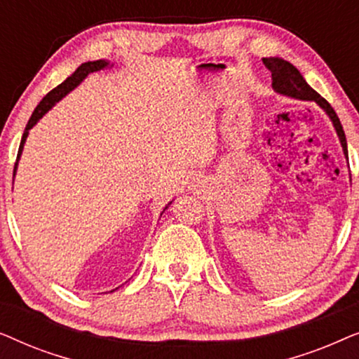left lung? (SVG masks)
Instances as JSON below:
<instances>
[{"label": "left lung", "instance_id": "left-lung-1", "mask_svg": "<svg viewBox=\"0 0 359 359\" xmlns=\"http://www.w3.org/2000/svg\"><path fill=\"white\" fill-rule=\"evenodd\" d=\"M264 67L271 72V78H273V88L281 95H287L296 97V100H306V101H316L322 109H325V112L330 116V119L335 126L337 134L340 137L343 151H345L346 158H348V149H346V137H345V130H343L341 122L338 119L337 112L333 107L330 106L325 97H322L316 90H312L311 86L307 85L306 80H304L301 73L291 63L283 60V58H276V57H269V58H263Z\"/></svg>", "mask_w": 359, "mask_h": 359}]
</instances>
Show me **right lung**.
Instances as JSON below:
<instances>
[{
  "instance_id": "obj_1",
  "label": "right lung",
  "mask_w": 359,
  "mask_h": 359,
  "mask_svg": "<svg viewBox=\"0 0 359 359\" xmlns=\"http://www.w3.org/2000/svg\"><path fill=\"white\" fill-rule=\"evenodd\" d=\"M107 65H109V63L104 62V60H95V62L81 63V65L76 68L75 73H73L72 76H68L65 81L60 83V85H58L57 88H53L52 91H48L47 95L43 96V100H42L41 102H39L36 109H34L31 119H29L27 126H26V130H24V134H22L21 144H19V150H18V158H16V163H14L13 176L16 175L18 160H19V156H21V151H22L24 142H26V139H27L29 129H31V127H34V124H36V122H37L39 119H41V117H42L43 114H46V112H47L48 109H50V107H52L53 104H55L57 101H60L62 97L67 95V93H70V91L73 90V88H76L78 85H80V83L86 78V75H90V73H93V72L101 70V68H104V67H107ZM165 209H166V208H165Z\"/></svg>"
}]
</instances>
